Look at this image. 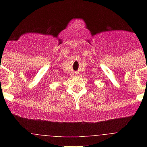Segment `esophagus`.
I'll list each match as a JSON object with an SVG mask.
<instances>
[{
  "instance_id": "obj_1",
  "label": "esophagus",
  "mask_w": 147,
  "mask_h": 147,
  "mask_svg": "<svg viewBox=\"0 0 147 147\" xmlns=\"http://www.w3.org/2000/svg\"><path fill=\"white\" fill-rule=\"evenodd\" d=\"M75 74H77V73H75Z\"/></svg>"
}]
</instances>
